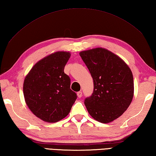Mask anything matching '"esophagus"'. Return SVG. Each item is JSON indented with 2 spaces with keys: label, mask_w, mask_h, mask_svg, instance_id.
Instances as JSON below:
<instances>
[{
  "label": "esophagus",
  "mask_w": 156,
  "mask_h": 156,
  "mask_svg": "<svg viewBox=\"0 0 156 156\" xmlns=\"http://www.w3.org/2000/svg\"><path fill=\"white\" fill-rule=\"evenodd\" d=\"M77 94L78 98H81V97L82 96V92H78L77 93Z\"/></svg>",
  "instance_id": "1"
}]
</instances>
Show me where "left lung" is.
Returning <instances> with one entry per match:
<instances>
[{
	"instance_id": "8db88e82",
	"label": "left lung",
	"mask_w": 156,
	"mask_h": 156,
	"mask_svg": "<svg viewBox=\"0 0 156 156\" xmlns=\"http://www.w3.org/2000/svg\"><path fill=\"white\" fill-rule=\"evenodd\" d=\"M94 81L92 94L84 101L88 113L101 123H109L125 112L133 101V75L119 56L104 48L79 53Z\"/></svg>"
}]
</instances>
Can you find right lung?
Segmentation results:
<instances>
[{
    "label": "right lung",
    "mask_w": 156,
    "mask_h": 156,
    "mask_svg": "<svg viewBox=\"0 0 156 156\" xmlns=\"http://www.w3.org/2000/svg\"><path fill=\"white\" fill-rule=\"evenodd\" d=\"M70 57L57 51L34 64L23 81V92L30 110L43 121L54 123L68 115L77 99L70 79L64 72Z\"/></svg>",
    "instance_id": "add662e5"
}]
</instances>
